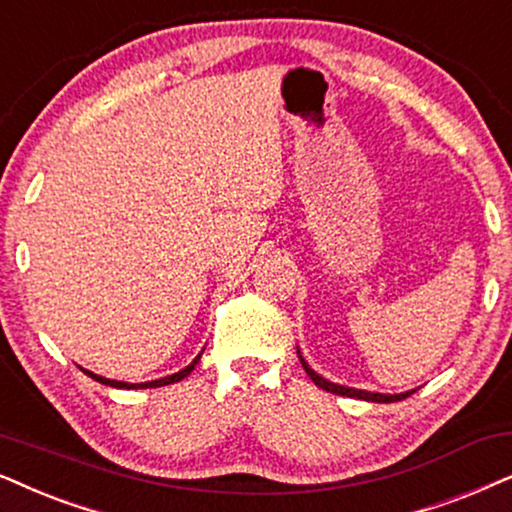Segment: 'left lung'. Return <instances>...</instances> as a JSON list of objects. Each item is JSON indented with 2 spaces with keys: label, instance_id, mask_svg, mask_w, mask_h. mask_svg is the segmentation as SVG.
Listing matches in <instances>:
<instances>
[{
  "label": "left lung",
  "instance_id": "left-lung-1",
  "mask_svg": "<svg viewBox=\"0 0 512 512\" xmlns=\"http://www.w3.org/2000/svg\"><path fill=\"white\" fill-rule=\"evenodd\" d=\"M299 356V351H297ZM299 360H302V367L306 370V374H309L313 384H316L318 388H323V391L327 393H335V395H346V398H358V400H370V403H395V400H403V398H410V395L417 391H407V393H398V395H386V393H370V391H358V388H346V386H339V384H332V381H327L323 377H318L316 372L311 370L309 365L304 363V358L299 356Z\"/></svg>",
  "mask_w": 512,
  "mask_h": 512
}]
</instances>
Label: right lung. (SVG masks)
<instances>
[{
    "instance_id": "right-lung-1",
    "label": "right lung",
    "mask_w": 512,
    "mask_h": 512,
    "mask_svg": "<svg viewBox=\"0 0 512 512\" xmlns=\"http://www.w3.org/2000/svg\"><path fill=\"white\" fill-rule=\"evenodd\" d=\"M201 360V353L199 356L194 358V363L192 365H187L185 370H180V372H175V374H170V377H163V379H156V381H147V384H124V381H114V379H105V377H98V374H93V372H88V370H84L88 377L91 379H95V381H100V384H105V386H114V388H159V386H168V384H175V381H182L187 377V374H192V370L196 367V363H199Z\"/></svg>"
}]
</instances>
